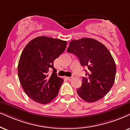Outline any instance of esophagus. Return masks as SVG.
Returning <instances> with one entry per match:
<instances>
[{"instance_id": "34e87169", "label": "esophagus", "mask_w": 130, "mask_h": 130, "mask_svg": "<svg viewBox=\"0 0 130 130\" xmlns=\"http://www.w3.org/2000/svg\"><path fill=\"white\" fill-rule=\"evenodd\" d=\"M66 78L68 80H70H70H71L72 79H73V77H67Z\"/></svg>"}]
</instances>
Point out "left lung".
Segmentation results:
<instances>
[{
  "instance_id": "left-lung-1",
  "label": "left lung",
  "mask_w": 130,
  "mask_h": 130,
  "mask_svg": "<svg viewBox=\"0 0 130 130\" xmlns=\"http://www.w3.org/2000/svg\"><path fill=\"white\" fill-rule=\"evenodd\" d=\"M67 52L74 54L85 70L82 86L77 90L80 98L88 103L101 99L109 92L114 83L116 65L106 46L93 38H83L70 42Z\"/></svg>"
}]
</instances>
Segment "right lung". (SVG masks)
Listing matches in <instances>:
<instances>
[{
  "label": "right lung",
  "instance_id": "add662e5",
  "mask_svg": "<svg viewBox=\"0 0 130 130\" xmlns=\"http://www.w3.org/2000/svg\"><path fill=\"white\" fill-rule=\"evenodd\" d=\"M67 42L59 39L38 37L29 42L18 65L20 83L29 97L45 104L57 96L63 80L55 73L53 62L64 52ZM54 72L48 75L49 71Z\"/></svg>",
  "mask_w": 130,
  "mask_h": 130
}]
</instances>
